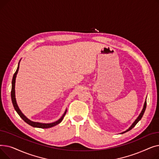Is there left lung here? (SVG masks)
I'll return each instance as SVG.
<instances>
[{"mask_svg": "<svg viewBox=\"0 0 159 159\" xmlns=\"http://www.w3.org/2000/svg\"><path fill=\"white\" fill-rule=\"evenodd\" d=\"M146 101H145V102H144V106H143V110H142V111H141V113H140V115H139L137 119L134 121V122H133V123L132 124L131 126L126 131H125L121 133V134H122V133H126V132H127V131L131 130L133 128H134V127L135 126V125H136V124L138 123V122L142 119V117H143V115H144V111H145V110H146Z\"/></svg>", "mask_w": 159, "mask_h": 159, "instance_id": "1", "label": "left lung"}]
</instances>
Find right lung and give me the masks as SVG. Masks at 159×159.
Listing matches in <instances>:
<instances>
[{"instance_id": "obj_1", "label": "right lung", "mask_w": 159, "mask_h": 159, "mask_svg": "<svg viewBox=\"0 0 159 159\" xmlns=\"http://www.w3.org/2000/svg\"><path fill=\"white\" fill-rule=\"evenodd\" d=\"M20 61L19 62V64H18V67H17V69H16L15 73H14L13 75V79H12V87H11V101H12V103H13V107L15 108V111H16V113H17L19 116H20V117L22 119V120L26 122L27 124H28L29 125H30V126H33V127H35V128H52V127H53L55 126H56V125L58 124L59 123H61L62 122V120H63V118L64 117V116L66 113V111H67V110H66L64 113L63 114V115L61 116V117L58 119V120L54 122H52V123H49V124H45V123H40V122H33V121H31L30 120V119H28L26 116H25L22 113V111H20V110L19 109V107L17 105V103H16V98H15V80H16V74H17L18 73V71H19V63H20Z\"/></svg>"}]
</instances>
